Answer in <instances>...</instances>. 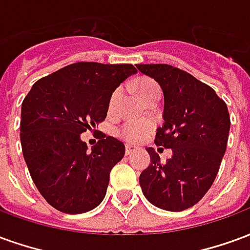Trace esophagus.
<instances>
[{"instance_id":"esophagus-1","label":"esophagus","mask_w":250,"mask_h":250,"mask_svg":"<svg viewBox=\"0 0 250 250\" xmlns=\"http://www.w3.org/2000/svg\"><path fill=\"white\" fill-rule=\"evenodd\" d=\"M134 151H135V147L130 146V145H127V146H125V155H130L131 152H134Z\"/></svg>"}]
</instances>
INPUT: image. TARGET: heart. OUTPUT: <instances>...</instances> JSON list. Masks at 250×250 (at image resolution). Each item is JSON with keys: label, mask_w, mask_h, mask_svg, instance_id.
Instances as JSON below:
<instances>
[{"label": "heart", "mask_w": 250, "mask_h": 250, "mask_svg": "<svg viewBox=\"0 0 250 250\" xmlns=\"http://www.w3.org/2000/svg\"><path fill=\"white\" fill-rule=\"evenodd\" d=\"M135 88L138 93L141 95V98L145 99L152 93L154 91H158L159 87L158 84L151 79L148 77H141L135 82ZM120 95H122V89L116 88L114 89V92L111 93L108 102V108L109 111H114L118 104H119ZM152 130V125L150 122H145V120H131L127 122L125 125H122V128L119 131V135L125 139V142H130V143H139L143 141Z\"/></svg>", "instance_id": "b5f03b06"}]
</instances>
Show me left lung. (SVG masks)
I'll list each match as a JSON object with an SVG mask.
<instances>
[{
	"label": "left lung",
	"mask_w": 250,
	"mask_h": 250,
	"mask_svg": "<svg viewBox=\"0 0 250 250\" xmlns=\"http://www.w3.org/2000/svg\"><path fill=\"white\" fill-rule=\"evenodd\" d=\"M163 91L162 127L155 145L173 150L161 162L152 147L151 158L139 185L148 202L168 211H182L197 204L214 182L226 151L230 116L225 102L208 84L167 64H136Z\"/></svg>",
	"instance_id": "obj_1"
}]
</instances>
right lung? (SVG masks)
Masks as SVG:
<instances>
[{
    "mask_svg": "<svg viewBox=\"0 0 250 250\" xmlns=\"http://www.w3.org/2000/svg\"><path fill=\"white\" fill-rule=\"evenodd\" d=\"M136 72L131 64L75 62L37 80L25 96L22 154L36 188L55 209L80 214L105 197L125 145L103 135L88 152L80 135L105 119L111 93Z\"/></svg>",
    "mask_w": 250,
    "mask_h": 250,
    "instance_id": "obj_1",
    "label": "right lung"
}]
</instances>
